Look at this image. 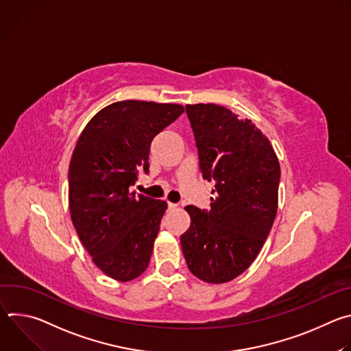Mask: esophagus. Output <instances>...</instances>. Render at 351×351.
I'll return each mask as SVG.
<instances>
[{
	"mask_svg": "<svg viewBox=\"0 0 351 351\" xmlns=\"http://www.w3.org/2000/svg\"><path fill=\"white\" fill-rule=\"evenodd\" d=\"M178 207V204H175V203H168V208L169 210H173V208H176Z\"/></svg>",
	"mask_w": 351,
	"mask_h": 351,
	"instance_id": "34e87169",
	"label": "esophagus"
}]
</instances>
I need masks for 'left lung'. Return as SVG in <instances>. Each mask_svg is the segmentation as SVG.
<instances>
[{
	"instance_id": "8db88e82",
	"label": "left lung",
	"mask_w": 351,
	"mask_h": 351,
	"mask_svg": "<svg viewBox=\"0 0 351 351\" xmlns=\"http://www.w3.org/2000/svg\"><path fill=\"white\" fill-rule=\"evenodd\" d=\"M203 178L215 182L211 210L187 206L180 236L190 272L207 283L243 274L269 234L278 211L280 165L267 136L250 119L217 104L186 106Z\"/></svg>"
}]
</instances>
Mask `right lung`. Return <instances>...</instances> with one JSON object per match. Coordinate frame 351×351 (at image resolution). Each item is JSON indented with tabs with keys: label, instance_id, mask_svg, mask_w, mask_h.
Here are the masks:
<instances>
[{
	"label": "right lung",
	"instance_id": "obj_1",
	"mask_svg": "<svg viewBox=\"0 0 351 351\" xmlns=\"http://www.w3.org/2000/svg\"><path fill=\"white\" fill-rule=\"evenodd\" d=\"M184 108L154 101L114 103L83 129L69 164V211L93 263L107 276L129 282L152 258L167 202L130 190L148 172L153 138Z\"/></svg>",
	"mask_w": 351,
	"mask_h": 351
}]
</instances>
